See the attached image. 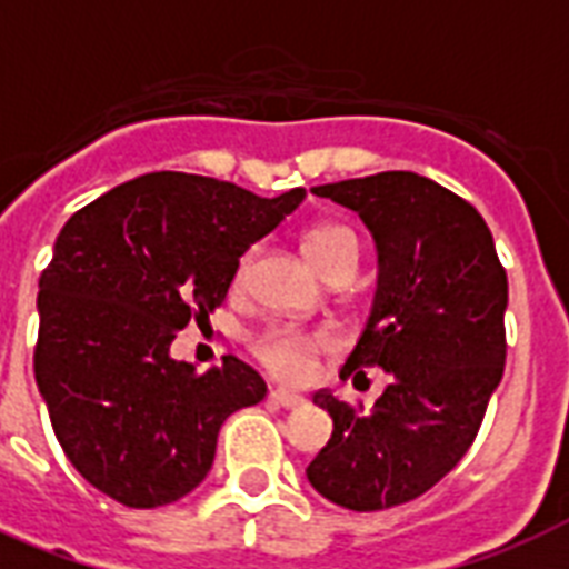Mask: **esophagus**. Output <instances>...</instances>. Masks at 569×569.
<instances>
[{
	"label": "esophagus",
	"mask_w": 569,
	"mask_h": 569,
	"mask_svg": "<svg viewBox=\"0 0 569 569\" xmlns=\"http://www.w3.org/2000/svg\"><path fill=\"white\" fill-rule=\"evenodd\" d=\"M268 398H271L274 405L286 407V410H295V407H301L303 401H307V398L298 396V392H292V389H271V396Z\"/></svg>",
	"instance_id": "1"
}]
</instances>
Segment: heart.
<instances>
[{"label": "heart", "instance_id": "1", "mask_svg": "<svg viewBox=\"0 0 569 569\" xmlns=\"http://www.w3.org/2000/svg\"><path fill=\"white\" fill-rule=\"evenodd\" d=\"M339 248L357 250V236L348 227H316L303 239V253L310 257L316 268L325 262V257H330ZM244 268H248V257L241 259L239 274H244ZM325 348H328L325 333H303V330L295 328H274L257 339L259 360L286 380L307 378L312 372V366H316V355H321Z\"/></svg>", "mask_w": 569, "mask_h": 569}]
</instances>
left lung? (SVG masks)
<instances>
[{
	"label": "left lung",
	"instance_id": "obj_1",
	"mask_svg": "<svg viewBox=\"0 0 569 569\" xmlns=\"http://www.w3.org/2000/svg\"><path fill=\"white\" fill-rule=\"evenodd\" d=\"M363 218L378 250L372 312L339 378L389 375L372 410L330 389L312 401L333 433L307 478L348 511H383L431 490L476 440L505 372L508 277L485 218L428 177L387 171L316 186Z\"/></svg>",
	"mask_w": 569,
	"mask_h": 569
}]
</instances>
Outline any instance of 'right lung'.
<instances>
[{
	"label": "right lung",
	"instance_id": "1",
	"mask_svg": "<svg viewBox=\"0 0 569 569\" xmlns=\"http://www.w3.org/2000/svg\"><path fill=\"white\" fill-rule=\"evenodd\" d=\"M303 197L159 171L58 232L40 274L34 380L67 460L100 493L127 508L177 502L212 469L223 419L266 398L248 363L223 357L197 375L171 342L227 298L241 253Z\"/></svg>",
	"mask_w": 569,
	"mask_h": 569
}]
</instances>
